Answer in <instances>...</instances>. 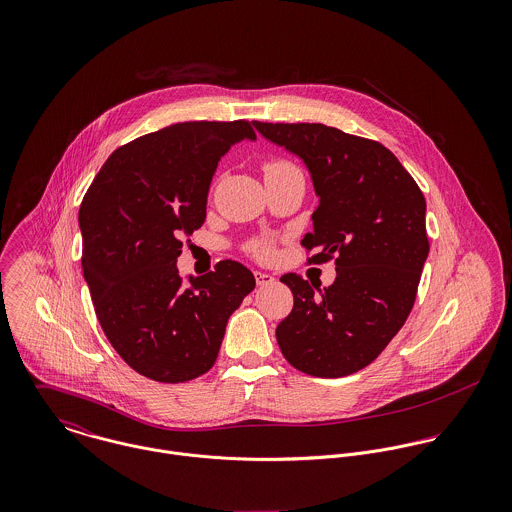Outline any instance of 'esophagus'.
Instances as JSON below:
<instances>
[{
	"label": "esophagus",
	"instance_id": "1",
	"mask_svg": "<svg viewBox=\"0 0 512 512\" xmlns=\"http://www.w3.org/2000/svg\"><path fill=\"white\" fill-rule=\"evenodd\" d=\"M274 282H276V278H274V276L264 274V272H256V284H258L260 288H264V286H272Z\"/></svg>",
	"mask_w": 512,
	"mask_h": 512
}]
</instances>
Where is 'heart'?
Returning <instances> with one entry per match:
<instances>
[{"mask_svg":"<svg viewBox=\"0 0 512 512\" xmlns=\"http://www.w3.org/2000/svg\"><path fill=\"white\" fill-rule=\"evenodd\" d=\"M284 167H292L288 161H282V159H274V161H268L264 165V173H270V171H278V169H284ZM248 250L260 258V260H268L274 256L276 252V244L272 238H254L250 244H248Z\"/></svg>","mask_w":512,"mask_h":512,"instance_id":"b5f03b06","label":"heart"}]
</instances>
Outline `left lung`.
<instances>
[{
	"label": "left lung",
	"instance_id": "8db88e82",
	"mask_svg": "<svg viewBox=\"0 0 512 512\" xmlns=\"http://www.w3.org/2000/svg\"><path fill=\"white\" fill-rule=\"evenodd\" d=\"M254 126L305 161L319 207L301 246L313 252L307 264L335 260L337 268L317 293L297 274L280 278L293 309L276 329L278 345L305 374H353L384 351L414 307L430 252L424 193L374 140L323 124Z\"/></svg>",
	"mask_w": 512,
	"mask_h": 512
}]
</instances>
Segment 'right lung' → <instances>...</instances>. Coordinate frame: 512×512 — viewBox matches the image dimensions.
<instances>
[{
    "label": "right lung",
    "instance_id": "add662e5",
    "mask_svg": "<svg viewBox=\"0 0 512 512\" xmlns=\"http://www.w3.org/2000/svg\"><path fill=\"white\" fill-rule=\"evenodd\" d=\"M244 138H256L248 120L167 126L118 147L80 203L82 270L100 327L155 382L211 370L228 317L256 286L234 260L189 282L177 270L181 238L207 217L220 157Z\"/></svg>",
    "mask_w": 512,
    "mask_h": 512
}]
</instances>
